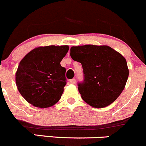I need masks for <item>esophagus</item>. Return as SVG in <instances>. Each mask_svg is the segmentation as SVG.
I'll list each match as a JSON object with an SVG mask.
<instances>
[{
    "mask_svg": "<svg viewBox=\"0 0 146 146\" xmlns=\"http://www.w3.org/2000/svg\"><path fill=\"white\" fill-rule=\"evenodd\" d=\"M70 83L72 84H76V79H72L70 80Z\"/></svg>",
    "mask_w": 146,
    "mask_h": 146,
    "instance_id": "obj_1",
    "label": "esophagus"
}]
</instances>
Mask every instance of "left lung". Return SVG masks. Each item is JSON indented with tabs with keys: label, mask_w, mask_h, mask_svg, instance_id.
<instances>
[{
	"label": "left lung",
	"mask_w": 146,
	"mask_h": 146,
	"mask_svg": "<svg viewBox=\"0 0 146 146\" xmlns=\"http://www.w3.org/2000/svg\"><path fill=\"white\" fill-rule=\"evenodd\" d=\"M70 55L83 67L84 80L78 84L82 99L93 108L113 103L124 90L129 76L127 60L108 46H72Z\"/></svg>",
	"instance_id": "1"
}]
</instances>
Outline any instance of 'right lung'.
I'll list each match as a JSON object with an SVG mask.
<instances>
[{
    "label": "right lung",
    "instance_id": "obj_1",
    "mask_svg": "<svg viewBox=\"0 0 146 146\" xmlns=\"http://www.w3.org/2000/svg\"><path fill=\"white\" fill-rule=\"evenodd\" d=\"M68 50V46H40L20 61L15 74L16 85L29 103L47 108L59 101L67 84L66 69L60 62Z\"/></svg>",
    "mask_w": 146,
    "mask_h": 146
}]
</instances>
